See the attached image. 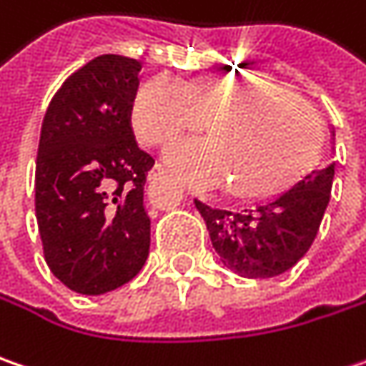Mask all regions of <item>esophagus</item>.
<instances>
[{
  "label": "esophagus",
  "mask_w": 366,
  "mask_h": 366,
  "mask_svg": "<svg viewBox=\"0 0 366 366\" xmlns=\"http://www.w3.org/2000/svg\"><path fill=\"white\" fill-rule=\"evenodd\" d=\"M162 174H167V169L160 164V162H156L154 167L150 169V173H148V179L150 181H154V179H158V177H162Z\"/></svg>",
  "instance_id": "34e87169"
}]
</instances>
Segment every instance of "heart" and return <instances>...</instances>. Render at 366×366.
Segmentation results:
<instances>
[{
	"mask_svg": "<svg viewBox=\"0 0 366 366\" xmlns=\"http://www.w3.org/2000/svg\"><path fill=\"white\" fill-rule=\"evenodd\" d=\"M132 125L158 144L208 119L210 136L171 139L162 154L197 187L230 181L234 195L272 192L302 167L320 139V119L301 97L264 76H206L185 84L167 74L136 90Z\"/></svg>",
	"mask_w": 366,
	"mask_h": 366,
	"instance_id": "heart-1",
	"label": "heart"
}]
</instances>
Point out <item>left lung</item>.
<instances>
[{
  "mask_svg": "<svg viewBox=\"0 0 366 366\" xmlns=\"http://www.w3.org/2000/svg\"><path fill=\"white\" fill-rule=\"evenodd\" d=\"M334 162L301 177L280 195L243 210L195 199L222 264L245 278L278 276L309 251L330 202Z\"/></svg>",
  "mask_w": 366,
  "mask_h": 366,
  "instance_id": "1",
  "label": "left lung"
}]
</instances>
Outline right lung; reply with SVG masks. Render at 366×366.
Here are the masks:
<instances>
[{
  "instance_id": "right-lung-1",
  "label": "right lung",
  "mask_w": 366,
  "mask_h": 366,
  "mask_svg": "<svg viewBox=\"0 0 366 366\" xmlns=\"http://www.w3.org/2000/svg\"><path fill=\"white\" fill-rule=\"evenodd\" d=\"M142 65L101 55L74 71L41 127L34 210L53 276L80 295L136 278L150 249L144 185L154 158L137 148L129 107Z\"/></svg>"
}]
</instances>
